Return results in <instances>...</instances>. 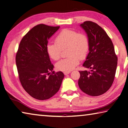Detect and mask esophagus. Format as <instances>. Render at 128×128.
Masks as SVG:
<instances>
[{
  "instance_id": "esophagus-1",
  "label": "esophagus",
  "mask_w": 128,
  "mask_h": 128,
  "mask_svg": "<svg viewBox=\"0 0 128 128\" xmlns=\"http://www.w3.org/2000/svg\"><path fill=\"white\" fill-rule=\"evenodd\" d=\"M70 73V71H65V72H64V73L65 75H66V74H69V73Z\"/></svg>"
}]
</instances>
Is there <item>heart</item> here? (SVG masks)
Instances as JSON below:
<instances>
[{"label":"heart","mask_w":128,"mask_h":128,"mask_svg":"<svg viewBox=\"0 0 128 128\" xmlns=\"http://www.w3.org/2000/svg\"><path fill=\"white\" fill-rule=\"evenodd\" d=\"M67 47L66 58L56 64V68L62 71H69L79 64L80 59L87 56L90 48L88 36L83 33L70 29H63L55 38V42L47 44L46 51L50 57L54 60H59L61 56L62 49Z\"/></svg>","instance_id":"heart-1"}]
</instances>
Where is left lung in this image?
I'll return each instance as SVG.
<instances>
[{"instance_id":"obj_1","label":"left lung","mask_w":128,"mask_h":128,"mask_svg":"<svg viewBox=\"0 0 128 128\" xmlns=\"http://www.w3.org/2000/svg\"><path fill=\"white\" fill-rule=\"evenodd\" d=\"M90 42V48L83 66L89 70L79 71L78 86L90 96H99L110 89L113 84L118 57L111 38L95 22L86 21L81 24Z\"/></svg>"}]
</instances>
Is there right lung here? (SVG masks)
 I'll use <instances>...</instances> for the list:
<instances>
[{"label":"right lung","instance_id":"obj_1","mask_svg":"<svg viewBox=\"0 0 128 128\" xmlns=\"http://www.w3.org/2000/svg\"><path fill=\"white\" fill-rule=\"evenodd\" d=\"M59 29L38 24L23 36L16 55L19 80L24 90L38 100H46L54 96L61 86L64 75L52 71L47 52L48 39Z\"/></svg>","mask_w":128,"mask_h":128}]
</instances>
